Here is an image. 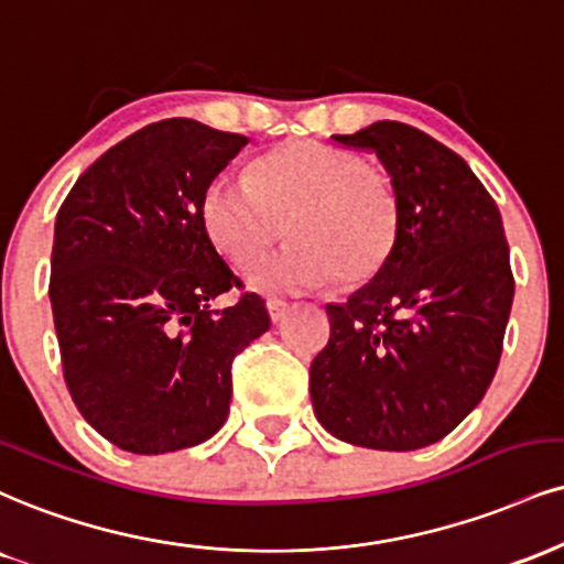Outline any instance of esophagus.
Wrapping results in <instances>:
<instances>
[{
	"label": "esophagus",
	"mask_w": 564,
	"mask_h": 564,
	"mask_svg": "<svg viewBox=\"0 0 564 564\" xmlns=\"http://www.w3.org/2000/svg\"><path fill=\"white\" fill-rule=\"evenodd\" d=\"M291 304L283 302V300H268V312H270V321L273 323H281L283 317L289 315Z\"/></svg>",
	"instance_id": "obj_1"
}]
</instances>
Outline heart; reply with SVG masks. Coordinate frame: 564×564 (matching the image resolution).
Segmentation results:
<instances>
[{
    "mask_svg": "<svg viewBox=\"0 0 564 564\" xmlns=\"http://www.w3.org/2000/svg\"><path fill=\"white\" fill-rule=\"evenodd\" d=\"M399 196L383 173L323 141H294L252 165V178L220 173L202 196L207 236L236 268L272 246L285 220L295 239L254 264L260 291L323 289L341 275L362 283L383 268L399 239Z\"/></svg>",
    "mask_w": 564,
    "mask_h": 564,
    "instance_id": "obj_1",
    "label": "heart"
}]
</instances>
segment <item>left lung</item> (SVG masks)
Here are the masks:
<instances>
[{
	"instance_id": "8db88e82",
	"label": "left lung",
	"mask_w": 564,
	"mask_h": 564,
	"mask_svg": "<svg viewBox=\"0 0 564 564\" xmlns=\"http://www.w3.org/2000/svg\"><path fill=\"white\" fill-rule=\"evenodd\" d=\"M336 144L372 152L399 196V239L312 359L315 417L355 446L412 452L476 410L497 372L514 281L499 207L452 149L378 120Z\"/></svg>"
}]
</instances>
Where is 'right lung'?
<instances>
[{
    "label": "right lung",
    "instance_id": "right-lung-1",
    "mask_svg": "<svg viewBox=\"0 0 564 564\" xmlns=\"http://www.w3.org/2000/svg\"><path fill=\"white\" fill-rule=\"evenodd\" d=\"M247 135L188 118L107 149L54 220L50 300L65 383L94 431L133 454L196 446L223 429L230 362L270 328L202 223V196Z\"/></svg>",
    "mask_w": 564,
    "mask_h": 564
}]
</instances>
